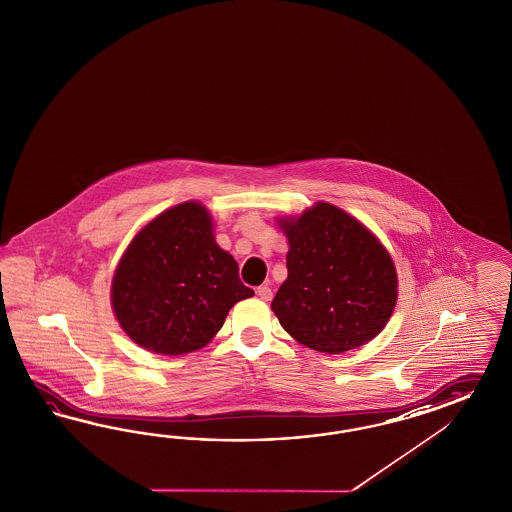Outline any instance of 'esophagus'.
I'll list each match as a JSON object with an SVG mask.
<instances>
[{
    "label": "esophagus",
    "instance_id": "esophagus-1",
    "mask_svg": "<svg viewBox=\"0 0 512 512\" xmlns=\"http://www.w3.org/2000/svg\"><path fill=\"white\" fill-rule=\"evenodd\" d=\"M257 296H259L261 300H264V302H270L272 296H274V292H272V289H270L268 285H261V287L257 289Z\"/></svg>",
    "mask_w": 512,
    "mask_h": 512
}]
</instances>
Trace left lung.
I'll return each instance as SVG.
<instances>
[{
    "instance_id": "obj_1",
    "label": "left lung",
    "mask_w": 512,
    "mask_h": 512,
    "mask_svg": "<svg viewBox=\"0 0 512 512\" xmlns=\"http://www.w3.org/2000/svg\"><path fill=\"white\" fill-rule=\"evenodd\" d=\"M289 236V277L272 309L285 332L318 352L341 354L371 341L397 302V274L384 246L341 208L318 203Z\"/></svg>"
}]
</instances>
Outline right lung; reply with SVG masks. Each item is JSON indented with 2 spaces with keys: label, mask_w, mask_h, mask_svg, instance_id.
Listing matches in <instances>:
<instances>
[{
  "label": "right lung",
  "mask_w": 512,
  "mask_h": 512,
  "mask_svg": "<svg viewBox=\"0 0 512 512\" xmlns=\"http://www.w3.org/2000/svg\"><path fill=\"white\" fill-rule=\"evenodd\" d=\"M251 296L235 259L214 242L207 208L192 201L169 208L134 238L111 285L123 330L167 356L207 345L229 309Z\"/></svg>",
  "instance_id": "right-lung-1"
}]
</instances>
